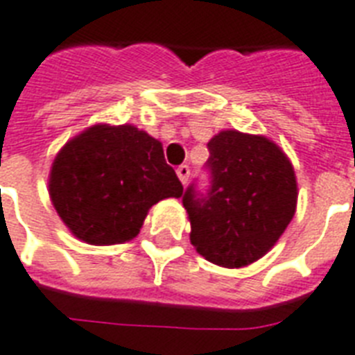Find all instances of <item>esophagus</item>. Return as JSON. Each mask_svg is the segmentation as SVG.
<instances>
[{
  "instance_id": "34e87169",
  "label": "esophagus",
  "mask_w": 355,
  "mask_h": 355,
  "mask_svg": "<svg viewBox=\"0 0 355 355\" xmlns=\"http://www.w3.org/2000/svg\"><path fill=\"white\" fill-rule=\"evenodd\" d=\"M175 174L180 178V181L183 185H187V181H189V175H191V168H189V164H181L175 168Z\"/></svg>"
}]
</instances>
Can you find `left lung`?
<instances>
[{
    "mask_svg": "<svg viewBox=\"0 0 355 355\" xmlns=\"http://www.w3.org/2000/svg\"><path fill=\"white\" fill-rule=\"evenodd\" d=\"M211 185H191L183 207L191 242L209 262L243 268L282 236L297 209V180L288 155L263 135L223 130L209 141Z\"/></svg>",
    "mask_w": 355,
    "mask_h": 355,
    "instance_id": "1",
    "label": "left lung"
}]
</instances>
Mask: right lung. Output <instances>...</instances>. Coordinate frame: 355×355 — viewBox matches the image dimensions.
Listing matches in <instances>:
<instances>
[{"label":"right lung","mask_w":355,"mask_h":355,"mask_svg":"<svg viewBox=\"0 0 355 355\" xmlns=\"http://www.w3.org/2000/svg\"><path fill=\"white\" fill-rule=\"evenodd\" d=\"M163 144L132 124H95L65 143L49 175V196L78 240L113 245L135 238L150 207L181 198Z\"/></svg>","instance_id":"obj_1"}]
</instances>
